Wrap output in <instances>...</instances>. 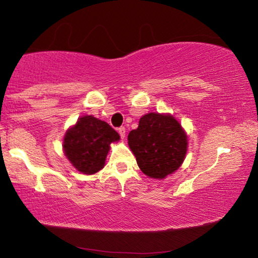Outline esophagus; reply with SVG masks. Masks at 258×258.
<instances>
[{
	"mask_svg": "<svg viewBox=\"0 0 258 258\" xmlns=\"http://www.w3.org/2000/svg\"><path fill=\"white\" fill-rule=\"evenodd\" d=\"M118 134H120L122 140L125 137V128H124V126H121V128H118Z\"/></svg>",
	"mask_w": 258,
	"mask_h": 258,
	"instance_id": "1",
	"label": "esophagus"
}]
</instances>
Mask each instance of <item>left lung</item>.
<instances>
[{
  "label": "left lung",
  "mask_w": 258,
  "mask_h": 258,
  "mask_svg": "<svg viewBox=\"0 0 258 258\" xmlns=\"http://www.w3.org/2000/svg\"><path fill=\"white\" fill-rule=\"evenodd\" d=\"M138 166L148 177L164 179L177 171L187 151V136L172 115L149 113L128 135Z\"/></svg>",
  "instance_id": "8db88e82"
}]
</instances>
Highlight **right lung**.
I'll list each match as a JSON object with an SVG mask.
<instances>
[{"mask_svg": "<svg viewBox=\"0 0 258 258\" xmlns=\"http://www.w3.org/2000/svg\"><path fill=\"white\" fill-rule=\"evenodd\" d=\"M120 135L107 122L92 115L80 117L64 137L65 156L84 174H94L102 169L110 144Z\"/></svg>", "mask_w": 258, "mask_h": 258, "instance_id": "add662e5", "label": "right lung"}]
</instances>
